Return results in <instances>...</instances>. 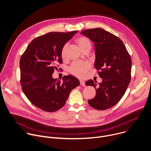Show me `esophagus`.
Here are the masks:
<instances>
[{
	"mask_svg": "<svg viewBox=\"0 0 151 151\" xmlns=\"http://www.w3.org/2000/svg\"><path fill=\"white\" fill-rule=\"evenodd\" d=\"M80 83L81 84V86H82L83 87H84L86 85H85V82L84 81L82 80H80Z\"/></svg>",
	"mask_w": 151,
	"mask_h": 151,
	"instance_id": "obj_1",
	"label": "esophagus"
}]
</instances>
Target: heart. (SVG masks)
<instances>
[{
  "label": "heart",
  "mask_w": 151,
  "mask_h": 151,
  "mask_svg": "<svg viewBox=\"0 0 151 151\" xmlns=\"http://www.w3.org/2000/svg\"><path fill=\"white\" fill-rule=\"evenodd\" d=\"M76 42L83 52L87 49L90 50L92 47L91 42L87 37H80L76 39ZM66 47L67 45H65L62 48L61 56L63 58L65 57ZM90 67H91V64L88 61H76L72 63L69 68V71L71 74L76 77L83 78L86 76L87 72Z\"/></svg>",
  "instance_id": "obj_1"
}]
</instances>
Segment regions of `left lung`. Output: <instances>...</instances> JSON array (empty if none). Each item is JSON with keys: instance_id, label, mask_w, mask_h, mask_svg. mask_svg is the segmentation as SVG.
Wrapping results in <instances>:
<instances>
[{"instance_id": "obj_1", "label": "left lung", "mask_w": 151, "mask_h": 151, "mask_svg": "<svg viewBox=\"0 0 151 151\" xmlns=\"http://www.w3.org/2000/svg\"><path fill=\"white\" fill-rule=\"evenodd\" d=\"M81 34L95 43V67L102 78L99 85L92 80L86 82L96 91L88 103L98 110L109 109L121 100L130 82L131 57L122 40L102 28L84 29Z\"/></svg>"}]
</instances>
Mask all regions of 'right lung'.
I'll list each match as a JSON object with an SVG mask.
<instances>
[{"instance_id":"obj_1","label":"right lung","mask_w":151,"mask_h":151,"mask_svg":"<svg viewBox=\"0 0 151 151\" xmlns=\"http://www.w3.org/2000/svg\"><path fill=\"white\" fill-rule=\"evenodd\" d=\"M77 32H50L40 36L30 42L21 57L22 91L30 102L44 111L62 108L71 90L80 85L79 80L71 75L65 76L63 81L52 77L58 64L63 63L62 48Z\"/></svg>"}]
</instances>
